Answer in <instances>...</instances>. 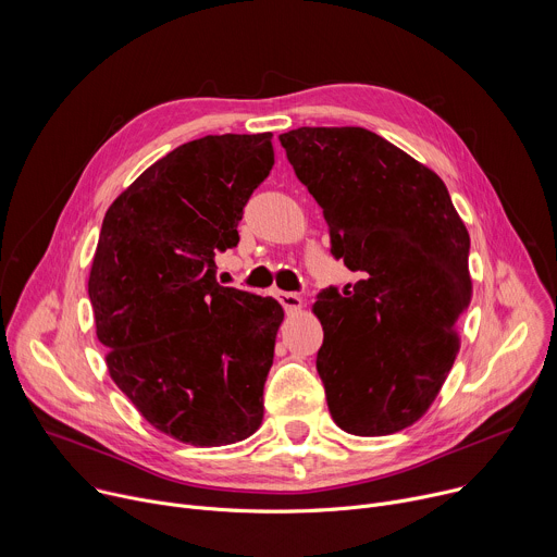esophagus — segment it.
<instances>
[{"instance_id":"1","label":"esophagus","mask_w":557,"mask_h":557,"mask_svg":"<svg viewBox=\"0 0 557 557\" xmlns=\"http://www.w3.org/2000/svg\"><path fill=\"white\" fill-rule=\"evenodd\" d=\"M277 301L284 306L286 312H295V310H299L304 306V301H301V297L297 293H277Z\"/></svg>"}]
</instances>
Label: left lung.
I'll use <instances>...</instances> for the list:
<instances>
[{"instance_id": "obj_1", "label": "left lung", "mask_w": 557, "mask_h": 557, "mask_svg": "<svg viewBox=\"0 0 557 557\" xmlns=\"http://www.w3.org/2000/svg\"><path fill=\"white\" fill-rule=\"evenodd\" d=\"M280 143L324 209L333 256L363 273L344 297L331 288L312 304L331 417L355 436L401 432L430 410L460 350L467 226L445 183L370 129L297 127Z\"/></svg>"}]
</instances>
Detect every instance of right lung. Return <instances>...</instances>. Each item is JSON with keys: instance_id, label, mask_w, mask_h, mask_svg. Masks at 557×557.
Returning a JSON list of instances; mask_svg holds the SVG:
<instances>
[{"instance_id": "right-lung-1", "label": "right lung", "mask_w": 557, "mask_h": 557, "mask_svg": "<svg viewBox=\"0 0 557 557\" xmlns=\"http://www.w3.org/2000/svg\"><path fill=\"white\" fill-rule=\"evenodd\" d=\"M273 134L189 140L108 209L88 295L112 381L140 417L181 443L220 447L264 419L282 306L215 282V253L269 176Z\"/></svg>"}]
</instances>
